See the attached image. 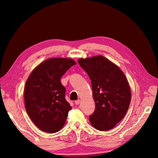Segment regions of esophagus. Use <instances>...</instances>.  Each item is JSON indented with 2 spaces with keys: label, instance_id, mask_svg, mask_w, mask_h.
<instances>
[{
  "label": "esophagus",
  "instance_id": "esophagus-1",
  "mask_svg": "<svg viewBox=\"0 0 158 158\" xmlns=\"http://www.w3.org/2000/svg\"><path fill=\"white\" fill-rule=\"evenodd\" d=\"M80 103V100H78L75 101V104H76V105H79Z\"/></svg>",
  "mask_w": 158,
  "mask_h": 158
}]
</instances>
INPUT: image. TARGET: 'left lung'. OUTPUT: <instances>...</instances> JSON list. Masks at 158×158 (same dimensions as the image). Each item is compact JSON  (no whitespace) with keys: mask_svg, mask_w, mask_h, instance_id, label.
<instances>
[{"mask_svg":"<svg viewBox=\"0 0 158 158\" xmlns=\"http://www.w3.org/2000/svg\"><path fill=\"white\" fill-rule=\"evenodd\" d=\"M78 62L91 81L95 109L89 121L97 130H110L129 109L131 93L128 81L116 65L102 55L80 58Z\"/></svg>","mask_w":158,"mask_h":158,"instance_id":"8db88e82","label":"left lung"}]
</instances>
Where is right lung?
<instances>
[{"label": "right lung", "mask_w": 158, "mask_h": 158, "mask_svg": "<svg viewBox=\"0 0 158 158\" xmlns=\"http://www.w3.org/2000/svg\"><path fill=\"white\" fill-rule=\"evenodd\" d=\"M75 64L71 58H49L37 66L26 81V112L34 124L44 132L55 133L65 123L72 107L65 98V88L60 80Z\"/></svg>", "instance_id": "obj_1"}]
</instances>
